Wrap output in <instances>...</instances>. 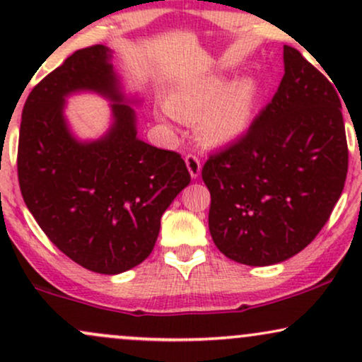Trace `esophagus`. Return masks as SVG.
<instances>
[{"label":"esophagus","instance_id":"34e87169","mask_svg":"<svg viewBox=\"0 0 362 362\" xmlns=\"http://www.w3.org/2000/svg\"><path fill=\"white\" fill-rule=\"evenodd\" d=\"M185 165L189 168V173L192 178H197L201 175V160L195 155H187L185 156Z\"/></svg>","mask_w":362,"mask_h":362}]
</instances>
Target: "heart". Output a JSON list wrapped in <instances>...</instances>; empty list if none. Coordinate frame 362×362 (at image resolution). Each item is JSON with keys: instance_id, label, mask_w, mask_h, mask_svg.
Returning <instances> with one entry per match:
<instances>
[{"instance_id": "1", "label": "heart", "mask_w": 362, "mask_h": 362, "mask_svg": "<svg viewBox=\"0 0 362 362\" xmlns=\"http://www.w3.org/2000/svg\"><path fill=\"white\" fill-rule=\"evenodd\" d=\"M262 86L255 76L230 83L224 73L190 78L168 93L165 107L173 117L194 122L199 139L223 146L240 139L255 120Z\"/></svg>"}]
</instances>
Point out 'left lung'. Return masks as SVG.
I'll use <instances>...</instances> for the list:
<instances>
[{
  "mask_svg": "<svg viewBox=\"0 0 362 362\" xmlns=\"http://www.w3.org/2000/svg\"><path fill=\"white\" fill-rule=\"evenodd\" d=\"M337 86L284 45V76L247 134L202 167L209 231L245 265L279 264L313 242L337 204L349 151Z\"/></svg>",
  "mask_w": 362,
  "mask_h": 362,
  "instance_id": "1",
  "label": "left lung"
}]
</instances>
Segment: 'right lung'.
I'll list each match as a JSON object with an SVG mask.
<instances>
[{
    "label": "right lung",
    "mask_w": 362,
    "mask_h": 362,
    "mask_svg": "<svg viewBox=\"0 0 362 362\" xmlns=\"http://www.w3.org/2000/svg\"><path fill=\"white\" fill-rule=\"evenodd\" d=\"M110 59L105 45L80 49L34 86L16 158L23 201L47 238L81 267L109 276L146 259L161 216L190 184L178 153L138 138ZM76 90L115 102V122L100 140L80 141L69 131L64 98Z\"/></svg>",
    "instance_id": "obj_1"
}]
</instances>
